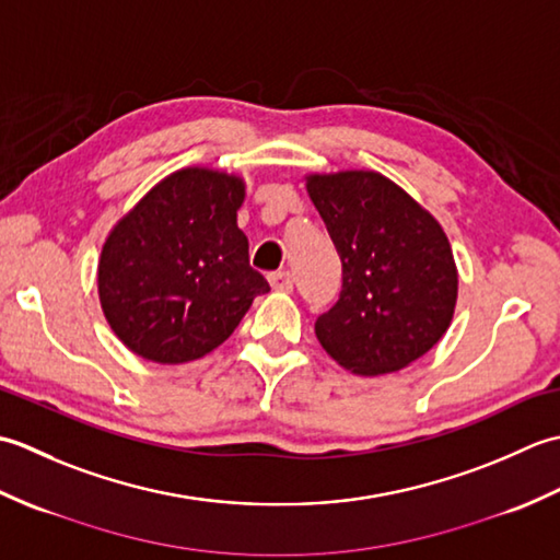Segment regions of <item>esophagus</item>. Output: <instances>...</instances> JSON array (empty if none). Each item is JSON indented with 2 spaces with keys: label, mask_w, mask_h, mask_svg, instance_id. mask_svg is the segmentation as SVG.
Returning a JSON list of instances; mask_svg holds the SVG:
<instances>
[{
  "label": "esophagus",
  "mask_w": 560,
  "mask_h": 560,
  "mask_svg": "<svg viewBox=\"0 0 560 560\" xmlns=\"http://www.w3.org/2000/svg\"><path fill=\"white\" fill-rule=\"evenodd\" d=\"M269 283H271L273 291L291 293L293 291V273L291 271H271L269 273Z\"/></svg>",
  "instance_id": "1"
}]
</instances>
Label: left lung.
Instances as JSON below:
<instances>
[{
	"label": "left lung",
	"mask_w": 560,
	"mask_h": 560,
	"mask_svg": "<svg viewBox=\"0 0 560 560\" xmlns=\"http://www.w3.org/2000/svg\"><path fill=\"white\" fill-rule=\"evenodd\" d=\"M313 205L341 259L337 303L315 335L339 365L383 375L421 359L450 327L457 269L438 221L385 175H313Z\"/></svg>",
	"instance_id": "1"
}]
</instances>
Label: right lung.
<instances>
[{
    "label": "right lung",
    "instance_id": "1",
    "mask_svg": "<svg viewBox=\"0 0 560 560\" xmlns=\"http://www.w3.org/2000/svg\"><path fill=\"white\" fill-rule=\"evenodd\" d=\"M243 199L237 177L185 168L115 225L98 261V293L129 351L153 363L197 361L269 291L237 229Z\"/></svg>",
    "mask_w": 560,
    "mask_h": 560
}]
</instances>
